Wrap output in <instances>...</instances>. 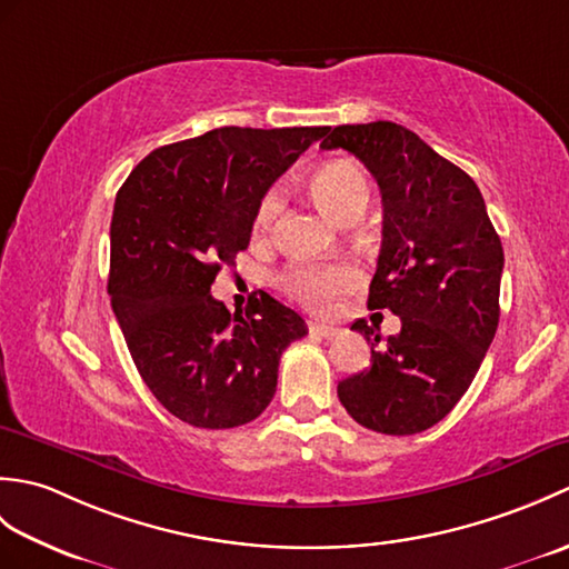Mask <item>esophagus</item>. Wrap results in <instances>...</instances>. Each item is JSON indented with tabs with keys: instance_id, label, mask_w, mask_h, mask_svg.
Segmentation results:
<instances>
[{
	"instance_id": "obj_1",
	"label": "esophagus",
	"mask_w": 569,
	"mask_h": 569,
	"mask_svg": "<svg viewBox=\"0 0 569 569\" xmlns=\"http://www.w3.org/2000/svg\"><path fill=\"white\" fill-rule=\"evenodd\" d=\"M308 330H310V335L322 337V340H332V337L340 335V330L332 328V325H322V322H310Z\"/></svg>"
}]
</instances>
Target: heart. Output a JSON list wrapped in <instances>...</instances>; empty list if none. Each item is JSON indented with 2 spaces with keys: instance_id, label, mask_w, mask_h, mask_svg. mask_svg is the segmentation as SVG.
<instances>
[{
  "instance_id": "heart-1",
  "label": "heart",
  "mask_w": 569,
  "mask_h": 569,
  "mask_svg": "<svg viewBox=\"0 0 569 569\" xmlns=\"http://www.w3.org/2000/svg\"><path fill=\"white\" fill-rule=\"evenodd\" d=\"M310 196L335 222L355 224L369 208V180L359 166L335 161L322 166L310 178ZM286 208L283 188H269L261 196L253 214V229L269 234L281 220ZM283 291L312 312H328L337 298L359 283V271L352 263H296L278 278Z\"/></svg>"
}]
</instances>
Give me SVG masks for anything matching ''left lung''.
I'll use <instances>...</instances> for the list:
<instances>
[{
  "instance_id": "obj_1",
  "label": "left lung",
  "mask_w": 569,
  "mask_h": 569,
  "mask_svg": "<svg viewBox=\"0 0 569 569\" xmlns=\"http://www.w3.org/2000/svg\"><path fill=\"white\" fill-rule=\"evenodd\" d=\"M320 149H345L377 178L381 251L369 308L401 332L383 342L365 320L371 367L337 383L347 413L383 435H416L457 406L499 328L501 239L475 180L393 122L342 124Z\"/></svg>"
}]
</instances>
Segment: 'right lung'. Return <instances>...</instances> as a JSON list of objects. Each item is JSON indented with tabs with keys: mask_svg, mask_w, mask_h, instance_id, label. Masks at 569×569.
I'll use <instances>...</instances> for the list:
<instances>
[{
	"mask_svg": "<svg viewBox=\"0 0 569 569\" xmlns=\"http://www.w3.org/2000/svg\"><path fill=\"white\" fill-rule=\"evenodd\" d=\"M328 131L212 129L151 151L117 192L107 293L143 383L188 426L259 418L283 349L308 335L271 296L232 316L210 286L249 247L263 192Z\"/></svg>",
	"mask_w": 569,
	"mask_h": 569,
	"instance_id": "add662e5",
	"label": "right lung"
}]
</instances>
